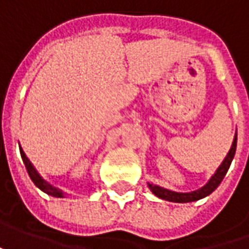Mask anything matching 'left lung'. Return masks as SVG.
Returning a JSON list of instances; mask_svg holds the SVG:
<instances>
[{
    "instance_id": "left-lung-1",
    "label": "left lung",
    "mask_w": 249,
    "mask_h": 249,
    "mask_svg": "<svg viewBox=\"0 0 249 249\" xmlns=\"http://www.w3.org/2000/svg\"><path fill=\"white\" fill-rule=\"evenodd\" d=\"M235 148H237V133L234 136V141H233V145L229 151L227 157L225 158V160L222 162V165L217 167L216 173L213 176L211 177V180L206 183L205 186L196 191H191V193H176V191H170V190H166V188H162L159 186H154V184H148L149 190L155 194L159 198L162 199H166V201H170V202H193V201H198L204 196H209L211 193H213L217 186L222 183L223 177L226 176L229 167L231 165V160L234 158Z\"/></svg>"
}]
</instances>
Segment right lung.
Segmentation results:
<instances>
[{"label":"right lung","instance_id":"1","mask_svg":"<svg viewBox=\"0 0 249 249\" xmlns=\"http://www.w3.org/2000/svg\"><path fill=\"white\" fill-rule=\"evenodd\" d=\"M20 155H22V159H23V163H24V166H26V170H27V173H29V176H30V178H32V181H33L34 184L38 187L41 191L47 193L48 196L62 198L63 196L62 190H59V188H56V187L51 186L48 181H45L43 177L37 173V170H36L33 165L30 163V160L27 159V157H26V154H24L23 149L22 148H20Z\"/></svg>","mask_w":249,"mask_h":249}]
</instances>
